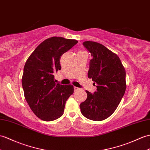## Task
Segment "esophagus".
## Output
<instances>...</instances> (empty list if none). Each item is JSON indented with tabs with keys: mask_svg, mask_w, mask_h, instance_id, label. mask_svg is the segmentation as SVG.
Segmentation results:
<instances>
[{
	"mask_svg": "<svg viewBox=\"0 0 150 150\" xmlns=\"http://www.w3.org/2000/svg\"><path fill=\"white\" fill-rule=\"evenodd\" d=\"M79 88H77V87H74V91H76V90H78Z\"/></svg>",
	"mask_w": 150,
	"mask_h": 150,
	"instance_id": "34e87169",
	"label": "esophagus"
}]
</instances>
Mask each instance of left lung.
<instances>
[{"instance_id": "1", "label": "left lung", "mask_w": 150, "mask_h": 150, "mask_svg": "<svg viewBox=\"0 0 150 150\" xmlns=\"http://www.w3.org/2000/svg\"><path fill=\"white\" fill-rule=\"evenodd\" d=\"M83 45L93 57L88 75L97 89L93 94L86 91L88 97L80 108L88 119L102 121L112 114L124 96L126 71L119 57L103 45L84 41Z\"/></svg>"}]
</instances>
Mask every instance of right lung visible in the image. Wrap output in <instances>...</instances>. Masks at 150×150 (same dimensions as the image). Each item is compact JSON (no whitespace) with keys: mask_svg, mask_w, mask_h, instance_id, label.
Wrapping results in <instances>:
<instances>
[{"mask_svg":"<svg viewBox=\"0 0 150 150\" xmlns=\"http://www.w3.org/2000/svg\"><path fill=\"white\" fill-rule=\"evenodd\" d=\"M78 43L75 40L52 37L34 50L24 66L22 79L24 96L33 112L41 120L54 121L62 116L74 86L54 81V74L61 69L62 55Z\"/></svg>","mask_w":150,"mask_h":150,"instance_id":"1","label":"right lung"}]
</instances>
